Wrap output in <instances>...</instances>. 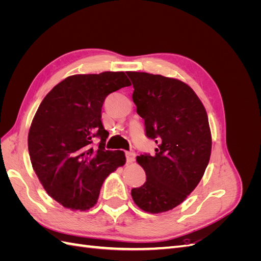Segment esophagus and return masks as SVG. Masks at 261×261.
Here are the masks:
<instances>
[{
    "instance_id": "34e87169",
    "label": "esophagus",
    "mask_w": 261,
    "mask_h": 261,
    "mask_svg": "<svg viewBox=\"0 0 261 261\" xmlns=\"http://www.w3.org/2000/svg\"><path fill=\"white\" fill-rule=\"evenodd\" d=\"M125 154H126V161H127L128 163H132V162H134V160H135V156H136L135 152L126 151Z\"/></svg>"
}]
</instances>
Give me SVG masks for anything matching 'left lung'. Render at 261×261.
Listing matches in <instances>:
<instances>
[{
    "instance_id": "8db88e82",
    "label": "left lung",
    "mask_w": 261,
    "mask_h": 261,
    "mask_svg": "<svg viewBox=\"0 0 261 261\" xmlns=\"http://www.w3.org/2000/svg\"><path fill=\"white\" fill-rule=\"evenodd\" d=\"M126 73L146 135L158 145L154 155L137 156L146 181L132 189L133 200L149 213L169 211L199 184L209 163L212 140L206 109L191 87L175 78Z\"/></svg>"
}]
</instances>
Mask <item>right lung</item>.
Segmentation results:
<instances>
[{
	"mask_svg": "<svg viewBox=\"0 0 261 261\" xmlns=\"http://www.w3.org/2000/svg\"><path fill=\"white\" fill-rule=\"evenodd\" d=\"M130 86L124 72L73 75L53 87L30 125L28 150L45 192L63 207L88 210L105 179L126 162L121 150H106L101 122L108 94ZM94 138L99 146L91 145Z\"/></svg>",
	"mask_w": 261,
	"mask_h": 261,
	"instance_id": "obj_1",
	"label": "right lung"
}]
</instances>
